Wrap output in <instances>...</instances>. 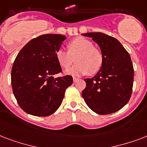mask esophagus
<instances>
[{
    "label": "esophagus",
    "mask_w": 147,
    "mask_h": 147,
    "mask_svg": "<svg viewBox=\"0 0 147 147\" xmlns=\"http://www.w3.org/2000/svg\"><path fill=\"white\" fill-rule=\"evenodd\" d=\"M78 80V78H76V77H73V82H77Z\"/></svg>",
    "instance_id": "1"
}]
</instances>
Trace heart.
<instances>
[{"label": "heart", "mask_w": 147, "mask_h": 147, "mask_svg": "<svg viewBox=\"0 0 147 147\" xmlns=\"http://www.w3.org/2000/svg\"><path fill=\"white\" fill-rule=\"evenodd\" d=\"M55 58L64 69L71 66L75 58L76 65L66 71L69 75H94L99 71L103 64V55L100 49L94 47L92 41L82 36L68 43V51L58 49Z\"/></svg>", "instance_id": "1"}]
</instances>
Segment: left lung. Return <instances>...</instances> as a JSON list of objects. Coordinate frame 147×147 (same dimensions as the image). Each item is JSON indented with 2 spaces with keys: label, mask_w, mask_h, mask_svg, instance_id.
I'll list each match as a JSON object with an SVG mask.
<instances>
[{
  "label": "left lung",
  "mask_w": 147,
  "mask_h": 147,
  "mask_svg": "<svg viewBox=\"0 0 147 147\" xmlns=\"http://www.w3.org/2000/svg\"><path fill=\"white\" fill-rule=\"evenodd\" d=\"M92 38L103 55L101 69L92 78H85L82 91L85 103L98 114H110L127 104L132 94L134 66L130 54L115 38L103 33H83Z\"/></svg>",
  "instance_id": "obj_1"
}]
</instances>
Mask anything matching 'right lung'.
Masks as SVG:
<instances>
[{"label": "right lung", "mask_w": 147, "mask_h": 147, "mask_svg": "<svg viewBox=\"0 0 147 147\" xmlns=\"http://www.w3.org/2000/svg\"><path fill=\"white\" fill-rule=\"evenodd\" d=\"M65 39L61 34L41 35L17 54L11 70V85L18 105L27 114L47 117L55 113L73 82L71 76L54 78L62 72L55 53Z\"/></svg>", "instance_id": "right-lung-1"}]
</instances>
